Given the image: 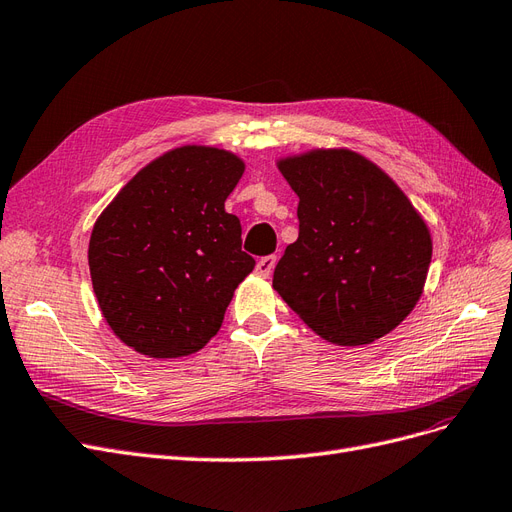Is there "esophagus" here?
Instances as JSON below:
<instances>
[{"label": "esophagus", "mask_w": 512, "mask_h": 512, "mask_svg": "<svg viewBox=\"0 0 512 512\" xmlns=\"http://www.w3.org/2000/svg\"><path fill=\"white\" fill-rule=\"evenodd\" d=\"M274 266H276V255H266V257H261L257 261V268L255 270H257L259 276H270Z\"/></svg>", "instance_id": "esophagus-1"}]
</instances>
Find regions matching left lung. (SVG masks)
<instances>
[{
	"label": "left lung",
	"mask_w": 512,
	"mask_h": 512,
	"mask_svg": "<svg viewBox=\"0 0 512 512\" xmlns=\"http://www.w3.org/2000/svg\"><path fill=\"white\" fill-rule=\"evenodd\" d=\"M298 193V240L272 285L319 336L368 344L415 308L432 238L400 187L351 151H315L278 163Z\"/></svg>",
	"instance_id": "1"
}]
</instances>
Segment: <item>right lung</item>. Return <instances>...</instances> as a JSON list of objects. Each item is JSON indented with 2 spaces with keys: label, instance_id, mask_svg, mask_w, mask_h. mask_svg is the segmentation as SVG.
<instances>
[{
  "label": "right lung",
  "instance_id": "add662e5",
  "mask_svg": "<svg viewBox=\"0 0 512 512\" xmlns=\"http://www.w3.org/2000/svg\"><path fill=\"white\" fill-rule=\"evenodd\" d=\"M244 172L219 148L183 146L148 163L97 219L89 270L102 315L148 357H183L219 332L236 287L255 268L225 212Z\"/></svg>",
  "mask_w": 512,
  "mask_h": 512
}]
</instances>
